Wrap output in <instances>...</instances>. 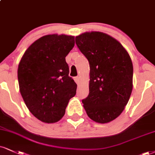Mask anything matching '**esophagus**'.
<instances>
[{"instance_id": "1", "label": "esophagus", "mask_w": 155, "mask_h": 155, "mask_svg": "<svg viewBox=\"0 0 155 155\" xmlns=\"http://www.w3.org/2000/svg\"><path fill=\"white\" fill-rule=\"evenodd\" d=\"M74 81H76V83H79V77H78V76H76V77L74 78Z\"/></svg>"}]
</instances>
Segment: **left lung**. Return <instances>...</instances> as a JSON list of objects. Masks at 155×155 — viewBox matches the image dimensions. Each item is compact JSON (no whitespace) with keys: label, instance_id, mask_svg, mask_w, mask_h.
<instances>
[{"label":"left lung","instance_id":"obj_1","mask_svg":"<svg viewBox=\"0 0 155 155\" xmlns=\"http://www.w3.org/2000/svg\"><path fill=\"white\" fill-rule=\"evenodd\" d=\"M90 67L89 93L82 100L87 114L100 124L113 120L127 105L133 89V64L118 41L100 31L76 37Z\"/></svg>","mask_w":155,"mask_h":155}]
</instances>
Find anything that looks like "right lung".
Wrapping results in <instances>:
<instances>
[{"label": "right lung", "instance_id": "add662e5", "mask_svg": "<svg viewBox=\"0 0 155 155\" xmlns=\"http://www.w3.org/2000/svg\"><path fill=\"white\" fill-rule=\"evenodd\" d=\"M74 37L49 35L26 50L18 68L21 94L35 117L53 124L65 114L77 85L68 76L66 57L74 46Z\"/></svg>", "mask_w": 155, "mask_h": 155}]
</instances>
